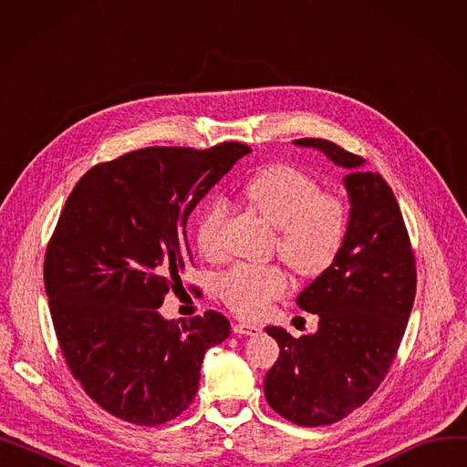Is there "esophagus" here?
<instances>
[{"instance_id": "1", "label": "esophagus", "mask_w": 467, "mask_h": 467, "mask_svg": "<svg viewBox=\"0 0 467 467\" xmlns=\"http://www.w3.org/2000/svg\"><path fill=\"white\" fill-rule=\"evenodd\" d=\"M233 331H234L236 335H257V333H259V327L254 326V324L240 322V324H234V326H233Z\"/></svg>"}]
</instances>
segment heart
<instances>
[{"instance_id": "heart-1", "label": "heart", "mask_w": 467, "mask_h": 467, "mask_svg": "<svg viewBox=\"0 0 467 467\" xmlns=\"http://www.w3.org/2000/svg\"><path fill=\"white\" fill-rule=\"evenodd\" d=\"M244 196L278 229V254L299 275H322L335 263L347 238V210L335 196L322 194L320 185L305 171L287 164L265 168L244 187ZM227 215V201L215 196L199 217L196 246L208 259L223 254L221 236ZM217 291L236 314L257 317L287 291V276L276 265L238 263L219 276Z\"/></svg>"}]
</instances>
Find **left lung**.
<instances>
[{"label": "left lung", "instance_id": "8db88e82", "mask_svg": "<svg viewBox=\"0 0 467 467\" xmlns=\"http://www.w3.org/2000/svg\"><path fill=\"white\" fill-rule=\"evenodd\" d=\"M293 143L348 171L345 244L297 296V305L317 316V331L296 338L284 327L265 329L280 347L265 375V398L289 422L314 428L345 419L382 382L412 310L416 266L400 204L382 176L333 141Z\"/></svg>", "mask_w": 467, "mask_h": 467}]
</instances>
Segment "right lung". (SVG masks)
Returning a JSON list of instances; mask_svg holds the SVG:
<instances>
[{"label": "right lung", "mask_w": 467, "mask_h": 467, "mask_svg": "<svg viewBox=\"0 0 467 467\" xmlns=\"http://www.w3.org/2000/svg\"><path fill=\"white\" fill-rule=\"evenodd\" d=\"M248 145L145 147L98 164L73 187L45 255L58 345L87 394L120 420L164 424L199 391L208 348L231 335L215 310L161 316L192 263L187 219Z\"/></svg>", "instance_id": "right-lung-1"}]
</instances>
